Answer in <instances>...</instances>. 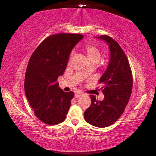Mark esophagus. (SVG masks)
I'll list each match as a JSON object with an SVG mask.
<instances>
[{"label": "esophagus", "mask_w": 156, "mask_h": 156, "mask_svg": "<svg viewBox=\"0 0 156 156\" xmlns=\"http://www.w3.org/2000/svg\"><path fill=\"white\" fill-rule=\"evenodd\" d=\"M83 95H84V93H83L81 91H77V92L75 93V98L76 99H78L79 98H81V97L83 96Z\"/></svg>", "instance_id": "1"}]
</instances>
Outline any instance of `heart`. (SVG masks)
Returning a JSON list of instances; mask_svg holds the SVG:
<instances>
[{
    "label": "heart",
    "mask_w": 156,
    "mask_h": 156,
    "mask_svg": "<svg viewBox=\"0 0 156 156\" xmlns=\"http://www.w3.org/2000/svg\"><path fill=\"white\" fill-rule=\"evenodd\" d=\"M85 51L90 62H99L100 58H101V53L95 46L93 44H87L85 47ZM84 71L85 73L86 72V71Z\"/></svg>",
    "instance_id": "heart-1"
}]
</instances>
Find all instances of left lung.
<instances>
[{
  "instance_id": "left-lung-1",
  "label": "left lung",
  "mask_w": 156,
  "mask_h": 156,
  "mask_svg": "<svg viewBox=\"0 0 156 156\" xmlns=\"http://www.w3.org/2000/svg\"><path fill=\"white\" fill-rule=\"evenodd\" d=\"M96 38L104 41L110 51L108 65L99 81L104 99L98 101L91 95V104L84 112V118L93 126L105 127L115 123L123 113L132 91L133 78L129 61L119 44L109 36Z\"/></svg>"
}]
</instances>
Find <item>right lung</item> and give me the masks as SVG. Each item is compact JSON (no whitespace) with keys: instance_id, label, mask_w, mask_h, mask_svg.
Segmentation results:
<instances>
[{"instance_id":"obj_1","label":"right lung","mask_w":156,"mask_h":156,"mask_svg":"<svg viewBox=\"0 0 156 156\" xmlns=\"http://www.w3.org/2000/svg\"><path fill=\"white\" fill-rule=\"evenodd\" d=\"M83 38L82 34L68 33L49 36L29 59L25 95L37 118L48 125H57L66 118L74 93L64 92L57 79L63 75L73 48Z\"/></svg>"}]
</instances>
